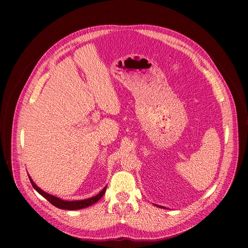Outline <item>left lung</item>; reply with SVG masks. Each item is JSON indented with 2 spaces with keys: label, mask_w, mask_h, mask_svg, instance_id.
<instances>
[{
  "label": "left lung",
  "mask_w": 248,
  "mask_h": 248,
  "mask_svg": "<svg viewBox=\"0 0 248 248\" xmlns=\"http://www.w3.org/2000/svg\"><path fill=\"white\" fill-rule=\"evenodd\" d=\"M155 206H157V207H159V208H165L166 209V207H163V206H160V205H157V204H154Z\"/></svg>",
  "instance_id": "8db88e82"
}]
</instances>
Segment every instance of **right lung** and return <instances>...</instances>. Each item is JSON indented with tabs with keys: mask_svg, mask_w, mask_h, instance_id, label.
<instances>
[{
	"mask_svg": "<svg viewBox=\"0 0 248 248\" xmlns=\"http://www.w3.org/2000/svg\"><path fill=\"white\" fill-rule=\"evenodd\" d=\"M28 178L30 180V183L33 186V188L36 190L39 194H41L44 198H46L51 204H53L55 207L60 208V209H63V210H79V209H83L86 208L94 203H96L97 201H99L102 196L105 194L106 192V188L107 186H105L97 195L90 197L88 199H83V200H73V201H67V200H62L59 197H56L54 195H51L47 192H45L44 190H42L40 187H38L35 183L32 181V179L30 178V175H28Z\"/></svg>",
	"mask_w": 248,
	"mask_h": 248,
	"instance_id": "1",
	"label": "right lung"
}]
</instances>
